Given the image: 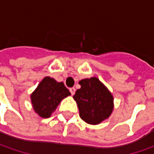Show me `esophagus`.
I'll return each mask as SVG.
<instances>
[{
	"label": "esophagus",
	"mask_w": 154,
	"mask_h": 154,
	"mask_svg": "<svg viewBox=\"0 0 154 154\" xmlns=\"http://www.w3.org/2000/svg\"><path fill=\"white\" fill-rule=\"evenodd\" d=\"M69 91H70V92H71V94H72V95H74V93H75V89H74V87L70 88V89H69Z\"/></svg>",
	"instance_id": "34e87169"
}]
</instances>
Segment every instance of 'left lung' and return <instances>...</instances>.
Segmentation results:
<instances>
[{
	"instance_id": "1",
	"label": "left lung",
	"mask_w": 154,
	"mask_h": 154,
	"mask_svg": "<svg viewBox=\"0 0 154 154\" xmlns=\"http://www.w3.org/2000/svg\"><path fill=\"white\" fill-rule=\"evenodd\" d=\"M80 88L73 96L80 118L88 124L97 125L108 119L114 109V98L109 89L97 77L79 81Z\"/></svg>"
}]
</instances>
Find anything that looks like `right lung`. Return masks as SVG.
I'll list each match as a JSON object with an SVG mask.
<instances>
[{
    "label": "right lung",
    "instance_id": "obj_1",
    "mask_svg": "<svg viewBox=\"0 0 154 154\" xmlns=\"http://www.w3.org/2000/svg\"><path fill=\"white\" fill-rule=\"evenodd\" d=\"M71 95L63 82L45 77L31 94L34 111L42 118H49L63 98Z\"/></svg>",
    "mask_w": 154,
    "mask_h": 154
}]
</instances>
